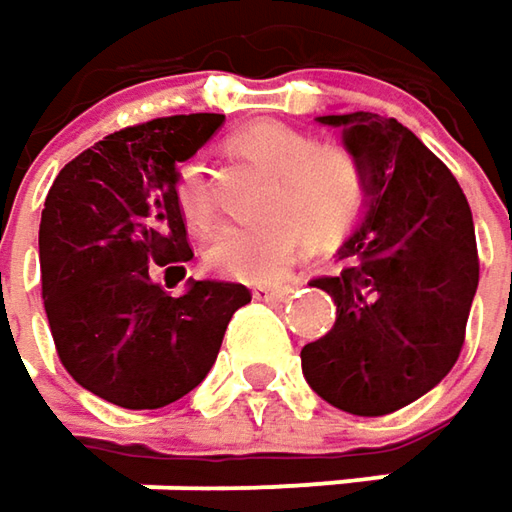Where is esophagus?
<instances>
[{"mask_svg": "<svg viewBox=\"0 0 512 512\" xmlns=\"http://www.w3.org/2000/svg\"><path fill=\"white\" fill-rule=\"evenodd\" d=\"M294 286L291 283H269V286H255L257 300H266V303H283L289 300Z\"/></svg>", "mask_w": 512, "mask_h": 512, "instance_id": "34e87169", "label": "esophagus"}]
</instances>
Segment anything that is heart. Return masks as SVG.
<instances>
[{
    "label": "heart",
    "instance_id": "heart-1",
    "mask_svg": "<svg viewBox=\"0 0 512 512\" xmlns=\"http://www.w3.org/2000/svg\"><path fill=\"white\" fill-rule=\"evenodd\" d=\"M235 147L283 175L280 212L266 221L226 223L212 238L209 260L235 280H274L314 240L337 246L348 240L371 209V175L348 147H326L317 133L283 121H257L235 135ZM178 201L186 221L206 229L215 221V198L201 164L178 175Z\"/></svg>",
    "mask_w": 512,
    "mask_h": 512
}]
</instances>
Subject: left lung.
<instances>
[{
    "mask_svg": "<svg viewBox=\"0 0 512 512\" xmlns=\"http://www.w3.org/2000/svg\"><path fill=\"white\" fill-rule=\"evenodd\" d=\"M371 175V209L337 252L328 291L337 320L300 351L320 397L354 416H385L448 377L479 286L473 218L450 169L397 118L323 115Z\"/></svg>",
    "mask_w": 512,
    "mask_h": 512,
    "instance_id": "obj_1",
    "label": "left lung"
}]
</instances>
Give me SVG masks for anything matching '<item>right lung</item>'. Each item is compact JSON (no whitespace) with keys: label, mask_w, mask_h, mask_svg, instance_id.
Masks as SVG:
<instances>
[{"label":"right lung","mask_w":512,"mask_h":512,"mask_svg":"<svg viewBox=\"0 0 512 512\" xmlns=\"http://www.w3.org/2000/svg\"><path fill=\"white\" fill-rule=\"evenodd\" d=\"M223 124L218 113L152 118L110 133L56 175L39 226L47 323L64 371L104 402L155 411L201 385L240 283L195 280L184 294L158 274L192 257L178 164ZM172 289V286H169Z\"/></svg>","instance_id":"right-lung-1"}]
</instances>
